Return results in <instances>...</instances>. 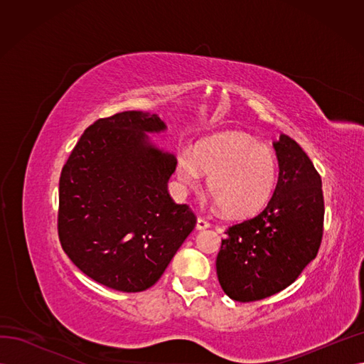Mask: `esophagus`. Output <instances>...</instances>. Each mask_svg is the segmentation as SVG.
<instances>
[{
    "label": "esophagus",
    "mask_w": 364,
    "mask_h": 364,
    "mask_svg": "<svg viewBox=\"0 0 364 364\" xmlns=\"http://www.w3.org/2000/svg\"><path fill=\"white\" fill-rule=\"evenodd\" d=\"M209 226H211V225H209L208 220H205V218H202V217H197V225H196L197 229L203 230V229H208Z\"/></svg>",
    "instance_id": "esophagus-1"
}]
</instances>
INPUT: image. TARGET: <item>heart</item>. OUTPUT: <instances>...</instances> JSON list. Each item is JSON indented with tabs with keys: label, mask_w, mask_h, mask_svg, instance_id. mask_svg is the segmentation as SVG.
Wrapping results in <instances>:
<instances>
[{
	"label": "heart",
	"mask_w": 364,
	"mask_h": 364,
	"mask_svg": "<svg viewBox=\"0 0 364 364\" xmlns=\"http://www.w3.org/2000/svg\"><path fill=\"white\" fill-rule=\"evenodd\" d=\"M202 171L211 176L209 196L228 215L246 217L266 206L277 188L279 165L277 153L237 132L199 142L194 151L178 155V178L190 188L202 182Z\"/></svg>",
	"instance_id": "obj_1"
}]
</instances>
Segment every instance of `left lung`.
I'll use <instances>...</instances> for the list:
<instances>
[{"label":"left lung","instance_id":"obj_1","mask_svg":"<svg viewBox=\"0 0 364 364\" xmlns=\"http://www.w3.org/2000/svg\"><path fill=\"white\" fill-rule=\"evenodd\" d=\"M279 178L267 206L226 229L215 267L230 299L253 302L287 289L317 255L323 235L322 179L287 135L273 144Z\"/></svg>","mask_w":364,"mask_h":364}]
</instances>
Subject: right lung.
<instances>
[{"label":"right lung","mask_w":364,"mask_h":364,"mask_svg":"<svg viewBox=\"0 0 364 364\" xmlns=\"http://www.w3.org/2000/svg\"><path fill=\"white\" fill-rule=\"evenodd\" d=\"M161 130L158 115L141 111L97 119L60 173L62 249L86 277L118 291L151 287L197 222L168 194L178 161L147 136Z\"/></svg>","instance_id":"obj_1"}]
</instances>
